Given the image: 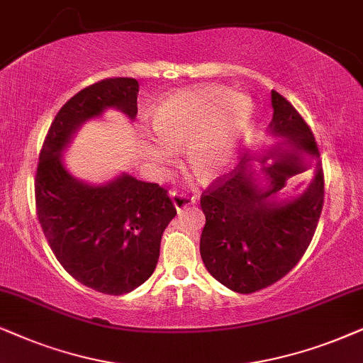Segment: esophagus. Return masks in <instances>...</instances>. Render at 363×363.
<instances>
[{
    "mask_svg": "<svg viewBox=\"0 0 363 363\" xmlns=\"http://www.w3.org/2000/svg\"><path fill=\"white\" fill-rule=\"evenodd\" d=\"M171 201L174 207H176L177 211H182L186 209L187 206L191 204H196V196H189V194H182V192H177V191H172L171 192Z\"/></svg>",
    "mask_w": 363,
    "mask_h": 363,
    "instance_id": "esophagus-1",
    "label": "esophagus"
}]
</instances>
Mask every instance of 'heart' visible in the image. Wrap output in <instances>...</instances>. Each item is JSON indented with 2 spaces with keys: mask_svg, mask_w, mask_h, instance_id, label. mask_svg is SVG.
Returning <instances> with one entry per match:
<instances>
[{
  "mask_svg": "<svg viewBox=\"0 0 363 363\" xmlns=\"http://www.w3.org/2000/svg\"><path fill=\"white\" fill-rule=\"evenodd\" d=\"M250 118L252 103L230 89L202 86L176 91L157 104L152 124L141 128L144 157L162 167L186 149L191 171L211 184L234 166Z\"/></svg>",
  "mask_w": 363,
  "mask_h": 363,
  "instance_id": "obj_1",
  "label": "heart"
}]
</instances>
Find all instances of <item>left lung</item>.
Instances as JSON below:
<instances>
[{"mask_svg":"<svg viewBox=\"0 0 363 363\" xmlns=\"http://www.w3.org/2000/svg\"><path fill=\"white\" fill-rule=\"evenodd\" d=\"M267 133L287 147L289 157L311 159L312 177L298 194L284 191L294 166L280 161L255 167V159L201 197L206 225L201 257L222 286L252 294L272 286L294 269L315 232L323 204V172L311 128L289 101L272 91ZM287 157V156H286Z\"/></svg>","mask_w":363,"mask_h":363,"instance_id":"8db88e82","label":"left lung"}]
</instances>
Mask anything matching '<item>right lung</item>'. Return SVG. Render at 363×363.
<instances>
[{
	"mask_svg": "<svg viewBox=\"0 0 363 363\" xmlns=\"http://www.w3.org/2000/svg\"><path fill=\"white\" fill-rule=\"evenodd\" d=\"M138 93L136 79L114 77L72 96L52 121L36 171L38 219L51 250L77 282L108 296L131 292L151 277L176 207L159 184L128 172L104 182L81 181L62 152L86 121L106 111L133 121Z\"/></svg>",
	"mask_w": 363,
	"mask_h": 363,
	"instance_id": "1",
	"label": "right lung"
}]
</instances>
